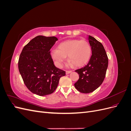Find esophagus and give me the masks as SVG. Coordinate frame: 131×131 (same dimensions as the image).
Listing matches in <instances>:
<instances>
[{
	"mask_svg": "<svg viewBox=\"0 0 131 131\" xmlns=\"http://www.w3.org/2000/svg\"><path fill=\"white\" fill-rule=\"evenodd\" d=\"M72 71L67 70V71H66V74H70V73H72Z\"/></svg>",
	"mask_w": 131,
	"mask_h": 131,
	"instance_id": "34e87169",
	"label": "esophagus"
}]
</instances>
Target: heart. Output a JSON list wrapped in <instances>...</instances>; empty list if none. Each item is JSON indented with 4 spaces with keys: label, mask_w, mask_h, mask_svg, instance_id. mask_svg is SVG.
I'll use <instances>...</instances> for the list:
<instances>
[{
    "label": "heart",
    "mask_w": 131,
    "mask_h": 131,
    "mask_svg": "<svg viewBox=\"0 0 131 131\" xmlns=\"http://www.w3.org/2000/svg\"><path fill=\"white\" fill-rule=\"evenodd\" d=\"M91 52V47L88 41L72 39L59 43L58 49L51 50L50 54L55 65L61 68L67 56L69 59L68 66L74 64L76 67H81L85 65L89 61Z\"/></svg>",
    "instance_id": "obj_1"
}]
</instances>
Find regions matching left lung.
Wrapping results in <instances>:
<instances>
[{
    "label": "left lung",
    "instance_id": "8db88e82",
    "mask_svg": "<svg viewBox=\"0 0 131 131\" xmlns=\"http://www.w3.org/2000/svg\"><path fill=\"white\" fill-rule=\"evenodd\" d=\"M88 37L92 56L88 64L75 71L79 75V79L74 86L83 93L92 92L101 85L108 66V58L103 46L92 36L88 35Z\"/></svg>",
    "mask_w": 131,
    "mask_h": 131
}]
</instances>
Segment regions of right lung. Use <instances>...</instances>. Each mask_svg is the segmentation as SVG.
Segmentation results:
<instances>
[{"label": "right lung", "mask_w": 131, "mask_h": 131, "mask_svg": "<svg viewBox=\"0 0 131 131\" xmlns=\"http://www.w3.org/2000/svg\"><path fill=\"white\" fill-rule=\"evenodd\" d=\"M58 40L55 37L38 35L23 47L18 60L19 73L28 90L45 96L57 88L59 79L66 72L55 67L50 49Z\"/></svg>", "instance_id": "add662e5"}]
</instances>
